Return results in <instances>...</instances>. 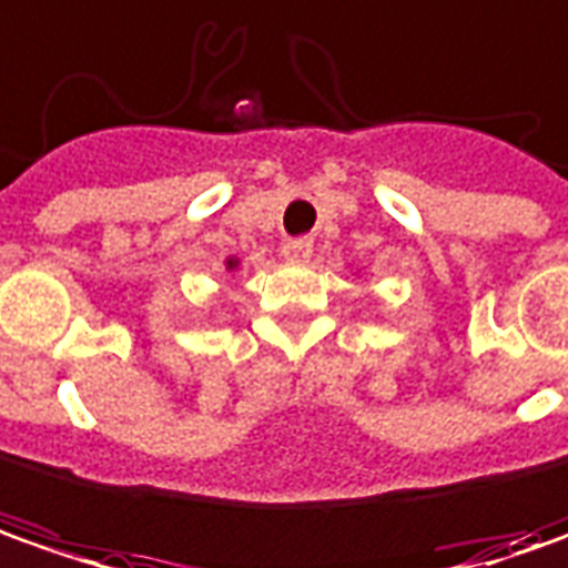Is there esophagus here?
I'll use <instances>...</instances> for the list:
<instances>
[{
    "label": "esophagus",
    "mask_w": 568,
    "mask_h": 568,
    "mask_svg": "<svg viewBox=\"0 0 568 568\" xmlns=\"http://www.w3.org/2000/svg\"><path fill=\"white\" fill-rule=\"evenodd\" d=\"M311 251H314V242L302 235V239H288L283 245V257L285 261H295V264H304L307 257H311Z\"/></svg>",
    "instance_id": "1"
}]
</instances>
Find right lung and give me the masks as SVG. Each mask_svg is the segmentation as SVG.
Here are the masks:
<instances>
[{
    "label": "right lung",
    "instance_id": "add662e5",
    "mask_svg": "<svg viewBox=\"0 0 568 568\" xmlns=\"http://www.w3.org/2000/svg\"><path fill=\"white\" fill-rule=\"evenodd\" d=\"M229 266H235V261H229Z\"/></svg>",
    "mask_w": 568,
    "mask_h": 568
}]
</instances>
